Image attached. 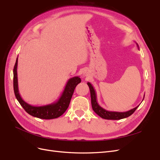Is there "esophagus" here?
<instances>
[{"label": "esophagus", "mask_w": 160, "mask_h": 160, "mask_svg": "<svg viewBox=\"0 0 160 160\" xmlns=\"http://www.w3.org/2000/svg\"><path fill=\"white\" fill-rule=\"evenodd\" d=\"M88 72H84V73H83V76H88Z\"/></svg>", "instance_id": "obj_1"}]
</instances>
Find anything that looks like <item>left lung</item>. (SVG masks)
<instances>
[{
  "mask_svg": "<svg viewBox=\"0 0 160 160\" xmlns=\"http://www.w3.org/2000/svg\"><path fill=\"white\" fill-rule=\"evenodd\" d=\"M136 45L139 49V46L138 45V43H136ZM88 85L90 89L92 108H93V110L95 111V112L99 116H100L101 118L105 119H111V120H119V119L126 118L129 117V116H130L131 115H132L134 113V111L139 107L138 105L136 108H135L132 109H130L128 111H125V112H117V111H111L106 110L103 108H101L98 103V101H97V94L93 85H92L89 82H88Z\"/></svg>",
  "mask_w": 160,
  "mask_h": 160,
  "instance_id": "obj_1",
  "label": "left lung"
}]
</instances>
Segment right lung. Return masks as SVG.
Masks as SVG:
<instances>
[{
  "label": "right lung",
  "mask_w": 160,
  "mask_h": 160,
  "mask_svg": "<svg viewBox=\"0 0 160 160\" xmlns=\"http://www.w3.org/2000/svg\"><path fill=\"white\" fill-rule=\"evenodd\" d=\"M17 65L18 57L17 58L15 65H14L13 69V88L16 98L23 109L28 114L33 116V117L43 119H55L63 114L69 107L76 86L81 83V80L80 77H74L68 80L61 95L55 102L42 106H34L25 102L22 99L20 93H19L17 77Z\"/></svg>",
  "instance_id": "obj_1"
}]
</instances>
